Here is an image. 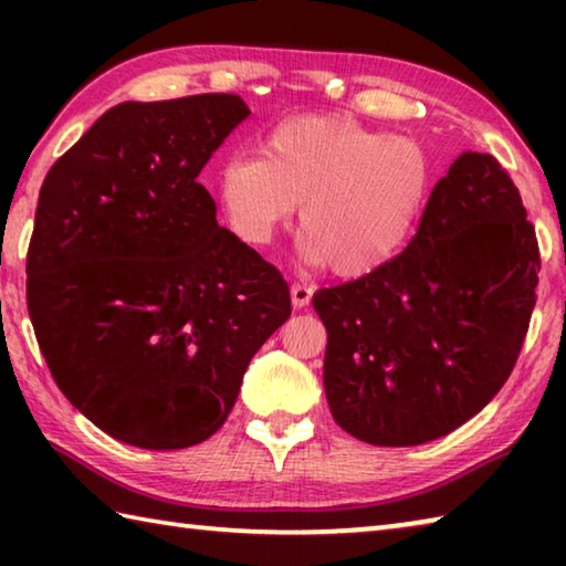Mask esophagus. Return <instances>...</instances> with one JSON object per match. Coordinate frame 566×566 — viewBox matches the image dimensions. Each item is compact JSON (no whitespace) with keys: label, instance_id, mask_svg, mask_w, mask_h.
<instances>
[{"label":"esophagus","instance_id":"esophagus-1","mask_svg":"<svg viewBox=\"0 0 566 566\" xmlns=\"http://www.w3.org/2000/svg\"><path fill=\"white\" fill-rule=\"evenodd\" d=\"M290 300H292V306L310 304V300H312V286L306 284L304 280H302V282H294V284L290 286Z\"/></svg>","mask_w":566,"mask_h":566}]
</instances>
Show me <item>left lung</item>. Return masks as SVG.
Segmentation results:
<instances>
[{"label": "left lung", "instance_id": "obj_1", "mask_svg": "<svg viewBox=\"0 0 566 566\" xmlns=\"http://www.w3.org/2000/svg\"><path fill=\"white\" fill-rule=\"evenodd\" d=\"M247 114L237 94L124 102L44 177L27 252L36 342L62 395L124 444L212 437L292 314L280 270L217 224L197 181Z\"/></svg>", "mask_w": 566, "mask_h": 566}]
</instances>
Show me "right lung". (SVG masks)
Segmentation results:
<instances>
[{"instance_id":"obj_1","label":"right lung","mask_w":566,"mask_h":566,"mask_svg":"<svg viewBox=\"0 0 566 566\" xmlns=\"http://www.w3.org/2000/svg\"><path fill=\"white\" fill-rule=\"evenodd\" d=\"M539 266L514 181L492 155L464 151L405 252L314 294L337 424L361 442L415 447L472 419L520 357Z\"/></svg>"}]
</instances>
